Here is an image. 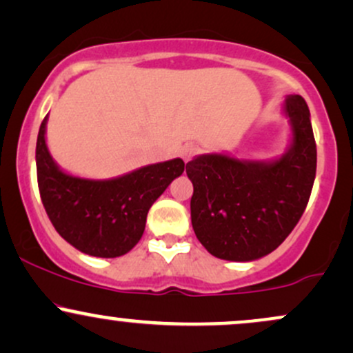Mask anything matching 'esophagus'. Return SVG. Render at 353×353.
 Wrapping results in <instances>:
<instances>
[{
    "label": "esophagus",
    "mask_w": 353,
    "mask_h": 353,
    "mask_svg": "<svg viewBox=\"0 0 353 353\" xmlns=\"http://www.w3.org/2000/svg\"><path fill=\"white\" fill-rule=\"evenodd\" d=\"M179 152H181L182 159H184L185 163H189V161L197 154V148L194 144H185V145H182Z\"/></svg>",
    "instance_id": "1"
}]
</instances>
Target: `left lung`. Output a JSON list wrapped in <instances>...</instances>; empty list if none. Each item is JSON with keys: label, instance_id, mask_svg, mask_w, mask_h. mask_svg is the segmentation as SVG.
I'll list each match as a JSON object with an SVG mask.
<instances>
[{"label": "left lung", "instance_id": "left-lung-1", "mask_svg": "<svg viewBox=\"0 0 353 353\" xmlns=\"http://www.w3.org/2000/svg\"><path fill=\"white\" fill-rule=\"evenodd\" d=\"M290 141L274 159H241L228 152L201 154L185 165L194 185L190 221L214 257L250 262L277 249L309 202L317 169L310 111L302 96L282 103Z\"/></svg>", "mask_w": 353, "mask_h": 353}]
</instances>
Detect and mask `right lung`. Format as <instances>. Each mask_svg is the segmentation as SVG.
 Wrapping results in <instances>:
<instances>
[{"label": "right lung", "instance_id": "obj_1", "mask_svg": "<svg viewBox=\"0 0 353 353\" xmlns=\"http://www.w3.org/2000/svg\"><path fill=\"white\" fill-rule=\"evenodd\" d=\"M44 117L36 143V171L44 209L59 236L83 254L112 259L128 254L143 237L145 217L157 197L184 172L176 159L143 165L111 179L66 172L46 144Z\"/></svg>", "mask_w": 353, "mask_h": 353}]
</instances>
